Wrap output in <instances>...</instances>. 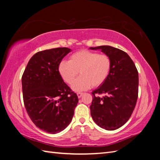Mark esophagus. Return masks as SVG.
Returning a JSON list of instances; mask_svg holds the SVG:
<instances>
[{
    "label": "esophagus",
    "mask_w": 160,
    "mask_h": 160,
    "mask_svg": "<svg viewBox=\"0 0 160 160\" xmlns=\"http://www.w3.org/2000/svg\"><path fill=\"white\" fill-rule=\"evenodd\" d=\"M82 95H83V93H81V92H78V93H77V96H78V98H80L82 97Z\"/></svg>",
    "instance_id": "esophagus-1"
}]
</instances>
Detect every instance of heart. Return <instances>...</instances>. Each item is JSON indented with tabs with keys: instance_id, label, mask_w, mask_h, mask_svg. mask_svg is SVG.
<instances>
[{
	"instance_id": "b5f03b06",
	"label": "heart",
	"mask_w": 160,
	"mask_h": 160,
	"mask_svg": "<svg viewBox=\"0 0 160 160\" xmlns=\"http://www.w3.org/2000/svg\"><path fill=\"white\" fill-rule=\"evenodd\" d=\"M112 68V60L107 54L89 50H80L69 57V61H62L59 73L64 82L71 84L80 72V77L73 84L76 91L87 90L93 85L98 87L108 78Z\"/></svg>"
}]
</instances>
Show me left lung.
I'll use <instances>...</instances> for the list:
<instances>
[{
    "label": "left lung",
    "mask_w": 160,
    "mask_h": 160,
    "mask_svg": "<svg viewBox=\"0 0 160 160\" xmlns=\"http://www.w3.org/2000/svg\"><path fill=\"white\" fill-rule=\"evenodd\" d=\"M101 49L112 60L111 73L106 81L94 90L91 115L101 128L115 130L130 118L138 97V71L133 61L124 51L111 46L90 47ZM105 94L102 98L99 94Z\"/></svg>",
    "instance_id": "obj_1"
}]
</instances>
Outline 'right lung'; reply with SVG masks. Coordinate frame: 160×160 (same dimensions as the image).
<instances>
[{"mask_svg": "<svg viewBox=\"0 0 160 160\" xmlns=\"http://www.w3.org/2000/svg\"><path fill=\"white\" fill-rule=\"evenodd\" d=\"M67 47L35 53L22 76L24 104L33 123L41 130L55 134L69 124L78 102L59 73L58 66L70 52Z\"/></svg>", "mask_w": 160, "mask_h": 160, "instance_id": "1", "label": "right lung"}]
</instances>
